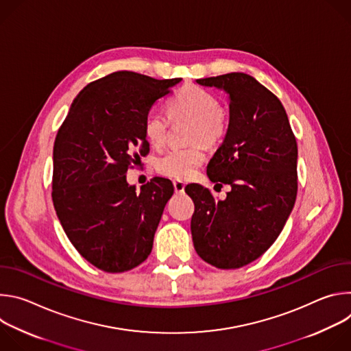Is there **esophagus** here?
Here are the masks:
<instances>
[{
  "mask_svg": "<svg viewBox=\"0 0 351 351\" xmlns=\"http://www.w3.org/2000/svg\"><path fill=\"white\" fill-rule=\"evenodd\" d=\"M173 189L176 194H182L184 191V183L182 180H173Z\"/></svg>",
  "mask_w": 351,
  "mask_h": 351,
  "instance_id": "1",
  "label": "esophagus"
}]
</instances>
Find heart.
I'll return each instance as SVG.
<instances>
[{
    "label": "heart",
    "mask_w": 351,
    "mask_h": 351,
    "mask_svg": "<svg viewBox=\"0 0 351 351\" xmlns=\"http://www.w3.org/2000/svg\"><path fill=\"white\" fill-rule=\"evenodd\" d=\"M168 114L172 119L186 118L193 121V141L203 140L206 144H215L228 129V115L219 107L218 98L213 93L195 86H187L171 98ZM169 117L158 108H152L145 114L143 130L149 144L154 147L164 144L169 128ZM204 161L206 153L199 144L187 148H171L157 160L156 169L162 176L184 180L193 176Z\"/></svg>",
    "instance_id": "obj_1"
}]
</instances>
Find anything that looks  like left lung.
<instances>
[{
	"label": "left lung",
	"mask_w": 351,
	"mask_h": 351,
	"mask_svg": "<svg viewBox=\"0 0 351 351\" xmlns=\"http://www.w3.org/2000/svg\"><path fill=\"white\" fill-rule=\"evenodd\" d=\"M195 83L228 95L226 136L207 175L232 189L218 202L204 186L184 189L195 207L193 244L206 263L234 269L267 252L294 207L297 143L279 98L253 76L232 72Z\"/></svg>",
	"instance_id": "1"
}]
</instances>
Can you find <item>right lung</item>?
I'll return each mask as SVG.
<instances>
[{
    "label": "right lung",
    "instance_id": "right-lung-1",
    "mask_svg": "<svg viewBox=\"0 0 351 351\" xmlns=\"http://www.w3.org/2000/svg\"><path fill=\"white\" fill-rule=\"evenodd\" d=\"M180 80L114 72L77 94L58 130L54 208L73 247L98 269L125 272L152 253L173 186L153 178L136 193L126 172L148 152L145 114Z\"/></svg>",
    "mask_w": 351,
    "mask_h": 351
}]
</instances>
